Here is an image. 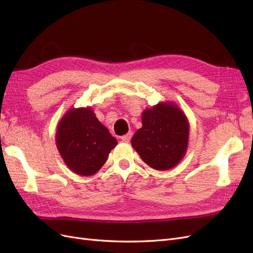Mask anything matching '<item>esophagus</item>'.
<instances>
[{"instance_id":"obj_1","label":"esophagus","mask_w":253,"mask_h":253,"mask_svg":"<svg viewBox=\"0 0 253 253\" xmlns=\"http://www.w3.org/2000/svg\"><path fill=\"white\" fill-rule=\"evenodd\" d=\"M131 138H132V133H127V134H126V135L121 137V140L125 141V142H129Z\"/></svg>"}]
</instances>
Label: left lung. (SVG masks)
Listing matches in <instances>:
<instances>
[{
    "label": "left lung",
    "mask_w": 253,
    "mask_h": 253,
    "mask_svg": "<svg viewBox=\"0 0 253 253\" xmlns=\"http://www.w3.org/2000/svg\"><path fill=\"white\" fill-rule=\"evenodd\" d=\"M141 121L142 126L131 142L143 162L159 171L178 165L189 143L190 126L185 113L172 101L159 102L142 112Z\"/></svg>",
    "instance_id": "left-lung-1"
}]
</instances>
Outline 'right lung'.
Listing matches in <instances>:
<instances>
[{"label": "right lung", "mask_w": 253, "mask_h": 253, "mask_svg": "<svg viewBox=\"0 0 253 253\" xmlns=\"http://www.w3.org/2000/svg\"><path fill=\"white\" fill-rule=\"evenodd\" d=\"M117 143L90 106L68 110L57 126L56 145L60 155L68 169L81 176L100 170Z\"/></svg>", "instance_id": "obj_1"}]
</instances>
